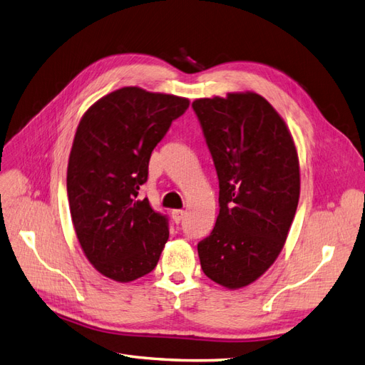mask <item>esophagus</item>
I'll use <instances>...</instances> for the list:
<instances>
[{
    "mask_svg": "<svg viewBox=\"0 0 365 365\" xmlns=\"http://www.w3.org/2000/svg\"><path fill=\"white\" fill-rule=\"evenodd\" d=\"M185 211L183 210H174L173 211V219H174V222L175 223H180L182 222V219L185 217Z\"/></svg>",
    "mask_w": 365,
    "mask_h": 365,
    "instance_id": "34e87169",
    "label": "esophagus"
}]
</instances>
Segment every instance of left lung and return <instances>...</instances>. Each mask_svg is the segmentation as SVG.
<instances>
[{"label": "left lung", "instance_id": "left-lung-1", "mask_svg": "<svg viewBox=\"0 0 365 365\" xmlns=\"http://www.w3.org/2000/svg\"><path fill=\"white\" fill-rule=\"evenodd\" d=\"M219 177V216L199 242L203 273L236 289L273 265L292 227L301 191L293 137L256 92L192 101Z\"/></svg>", "mask_w": 365, "mask_h": 365}]
</instances>
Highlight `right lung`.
<instances>
[{
  "label": "right lung",
  "instance_id": "1",
  "mask_svg": "<svg viewBox=\"0 0 365 365\" xmlns=\"http://www.w3.org/2000/svg\"><path fill=\"white\" fill-rule=\"evenodd\" d=\"M190 100L128 86L108 93L81 117L68 163L73 228L93 268L117 282L151 273L170 230L138 191L153 149Z\"/></svg>",
  "mask_w": 365,
  "mask_h": 365
}]
</instances>
